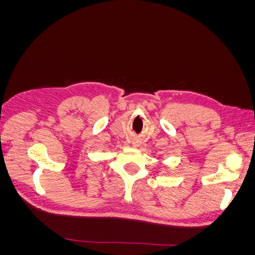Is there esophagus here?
Masks as SVG:
<instances>
[{
	"instance_id": "esophagus-1",
	"label": "esophagus",
	"mask_w": 255,
	"mask_h": 255,
	"mask_svg": "<svg viewBox=\"0 0 255 255\" xmlns=\"http://www.w3.org/2000/svg\"><path fill=\"white\" fill-rule=\"evenodd\" d=\"M140 139H138V138H134V139L132 140V145L134 146V148H137V146L140 145Z\"/></svg>"
}]
</instances>
